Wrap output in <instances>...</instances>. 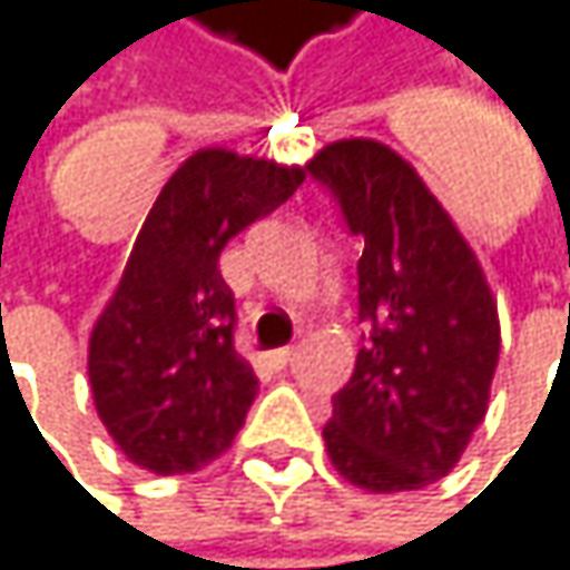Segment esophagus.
I'll use <instances>...</instances> for the list:
<instances>
[{
	"instance_id": "obj_1",
	"label": "esophagus",
	"mask_w": 570,
	"mask_h": 570,
	"mask_svg": "<svg viewBox=\"0 0 570 570\" xmlns=\"http://www.w3.org/2000/svg\"><path fill=\"white\" fill-rule=\"evenodd\" d=\"M292 358H295V348H278V352H272V355H268V365H272L275 372H282V368H288V365H292Z\"/></svg>"
}]
</instances>
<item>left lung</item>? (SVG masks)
I'll use <instances>...</instances> for the list:
<instances>
[{"label":"left lung","mask_w":570,"mask_h":570,"mask_svg":"<svg viewBox=\"0 0 570 570\" xmlns=\"http://www.w3.org/2000/svg\"><path fill=\"white\" fill-rule=\"evenodd\" d=\"M308 171L362 238L358 318L372 325L332 399L335 471L375 494L444 478L488 412L501 328L484 272L419 171L389 145H325Z\"/></svg>","instance_id":"1"}]
</instances>
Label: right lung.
<instances>
[{
	"label": "right lung",
	"mask_w": 570,
	"mask_h": 570,
	"mask_svg": "<svg viewBox=\"0 0 570 570\" xmlns=\"http://www.w3.org/2000/svg\"><path fill=\"white\" fill-rule=\"evenodd\" d=\"M302 181L298 165L198 148L148 208L89 338L96 412L139 468L198 471L245 425L258 379L235 352V295L218 255Z\"/></svg>",
	"instance_id": "obj_1"
}]
</instances>
